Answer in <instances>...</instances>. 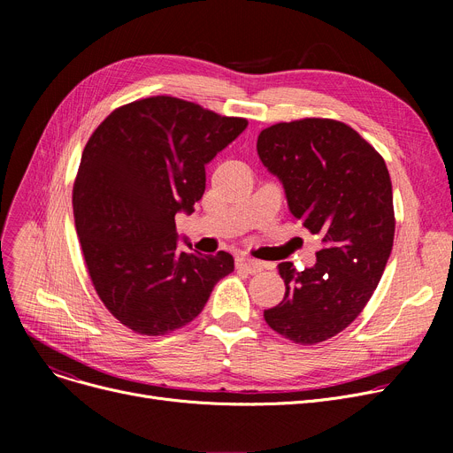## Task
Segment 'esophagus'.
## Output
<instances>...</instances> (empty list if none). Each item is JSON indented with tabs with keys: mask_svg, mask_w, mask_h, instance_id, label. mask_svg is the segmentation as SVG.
Wrapping results in <instances>:
<instances>
[{
	"mask_svg": "<svg viewBox=\"0 0 453 453\" xmlns=\"http://www.w3.org/2000/svg\"><path fill=\"white\" fill-rule=\"evenodd\" d=\"M263 263L260 260H255V258H250V257H239L236 258V268L246 272V273H258L260 270H263Z\"/></svg>",
	"mask_w": 453,
	"mask_h": 453,
	"instance_id": "esophagus-1",
	"label": "esophagus"
}]
</instances>
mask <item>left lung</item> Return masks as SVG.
<instances>
[{
	"label": "left lung",
	"instance_id": "8db88e82",
	"mask_svg": "<svg viewBox=\"0 0 453 453\" xmlns=\"http://www.w3.org/2000/svg\"><path fill=\"white\" fill-rule=\"evenodd\" d=\"M257 152L290 212L323 239L312 268L279 265L287 292L265 319L280 336L314 345L358 318L382 279L395 236L391 178L382 156L332 119L273 125L260 132Z\"/></svg>",
	"mask_w": 453,
	"mask_h": 453
}]
</instances>
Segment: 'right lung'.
I'll use <instances>...</instances> for the list:
<instances>
[{"label":"right lung","instance_id":"right-lung-1","mask_svg":"<svg viewBox=\"0 0 453 453\" xmlns=\"http://www.w3.org/2000/svg\"><path fill=\"white\" fill-rule=\"evenodd\" d=\"M248 127L176 97H149L110 113L82 152L73 214L86 266L108 311L145 336H163L202 311L229 253L180 248L178 212L205 190V165Z\"/></svg>","mask_w":453,"mask_h":453}]
</instances>
